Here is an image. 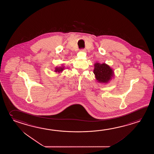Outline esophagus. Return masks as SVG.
<instances>
[{
    "label": "esophagus",
    "instance_id": "obj_1",
    "mask_svg": "<svg viewBox=\"0 0 154 154\" xmlns=\"http://www.w3.org/2000/svg\"><path fill=\"white\" fill-rule=\"evenodd\" d=\"M80 51L86 52V49H81V50H80Z\"/></svg>",
    "mask_w": 154,
    "mask_h": 154
}]
</instances>
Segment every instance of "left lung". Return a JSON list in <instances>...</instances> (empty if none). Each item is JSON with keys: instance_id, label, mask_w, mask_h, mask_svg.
I'll use <instances>...</instances> for the list:
<instances>
[{"instance_id": "8db88e82", "label": "left lung", "mask_w": 154, "mask_h": 154, "mask_svg": "<svg viewBox=\"0 0 154 154\" xmlns=\"http://www.w3.org/2000/svg\"><path fill=\"white\" fill-rule=\"evenodd\" d=\"M94 73L97 82L107 84L114 76V72L110 66L106 63H95Z\"/></svg>"}]
</instances>
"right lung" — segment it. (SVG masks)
Returning a JSON list of instances; mask_svg holds the SVG:
<instances>
[{
	"instance_id": "right-lung-1",
	"label": "right lung",
	"mask_w": 154,
	"mask_h": 154,
	"mask_svg": "<svg viewBox=\"0 0 154 154\" xmlns=\"http://www.w3.org/2000/svg\"><path fill=\"white\" fill-rule=\"evenodd\" d=\"M64 69V66L63 64H62V66H56L54 69V72H57L60 74V72H62Z\"/></svg>"
}]
</instances>
